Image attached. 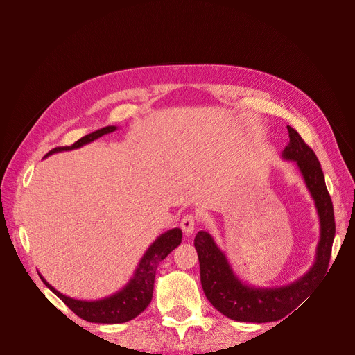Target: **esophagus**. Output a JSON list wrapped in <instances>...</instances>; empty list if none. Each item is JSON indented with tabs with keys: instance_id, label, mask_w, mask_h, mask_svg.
<instances>
[{
	"instance_id": "esophagus-1",
	"label": "esophagus",
	"mask_w": 355,
	"mask_h": 355,
	"mask_svg": "<svg viewBox=\"0 0 355 355\" xmlns=\"http://www.w3.org/2000/svg\"><path fill=\"white\" fill-rule=\"evenodd\" d=\"M196 225H197V217L194 214H191V213L185 214L181 218V223H180V226H181V229H182V232L185 234H191L194 232V229H196Z\"/></svg>"
}]
</instances>
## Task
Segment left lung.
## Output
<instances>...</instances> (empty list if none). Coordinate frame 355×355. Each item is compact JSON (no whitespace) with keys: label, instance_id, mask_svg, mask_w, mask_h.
Listing matches in <instances>:
<instances>
[{"label":"left lung","instance_id":"left-lung-1","mask_svg":"<svg viewBox=\"0 0 355 355\" xmlns=\"http://www.w3.org/2000/svg\"><path fill=\"white\" fill-rule=\"evenodd\" d=\"M288 130L289 144L282 157L296 162L320 216L321 237L316 248V259L308 273L291 285L269 289L253 288L233 273L225 253L217 248L213 237L207 232H198L194 246L198 254L202 291L217 311L234 321L262 324L282 320L306 300L328 270L335 236L331 196L315 153L293 128L288 126Z\"/></svg>","mask_w":355,"mask_h":355}]
</instances>
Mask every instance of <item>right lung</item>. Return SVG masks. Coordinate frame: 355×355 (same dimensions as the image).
I'll return each instance as SVG.
<instances>
[{
    "label": "right lung",
    "mask_w": 355,
    "mask_h": 355,
    "mask_svg": "<svg viewBox=\"0 0 355 355\" xmlns=\"http://www.w3.org/2000/svg\"><path fill=\"white\" fill-rule=\"evenodd\" d=\"M116 130V126H105L102 129L95 130L89 135H85L79 141L74 142L70 146H58L51 149V151L46 155H51L55 153L62 151H70V149L80 148L92 141H95L105 134H110ZM182 233L180 229H171L161 234L154 243L149 246V249L145 252L144 257L134 273V277L130 279L129 284L115 295H112L105 300L99 301H78L71 300V297L55 291L43 276L42 281L46 284V286L58 295L60 300L82 320L87 322L95 324H122L134 320L138 316L153 300V291H154V281L155 273L158 269V265L162 260L170 254L180 243H181Z\"/></svg>",
    "instance_id": "right-lung-1"
}]
</instances>
